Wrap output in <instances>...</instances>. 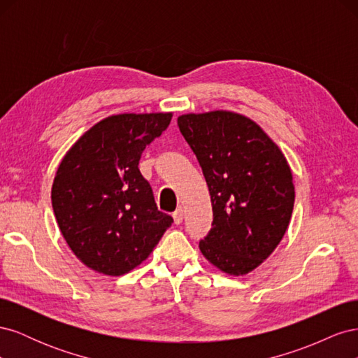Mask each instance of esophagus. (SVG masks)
I'll return each mask as SVG.
<instances>
[{"label": "esophagus", "mask_w": 358, "mask_h": 358, "mask_svg": "<svg viewBox=\"0 0 358 358\" xmlns=\"http://www.w3.org/2000/svg\"><path fill=\"white\" fill-rule=\"evenodd\" d=\"M173 220H175V224H180L183 221V209L179 208L173 213Z\"/></svg>", "instance_id": "1"}]
</instances>
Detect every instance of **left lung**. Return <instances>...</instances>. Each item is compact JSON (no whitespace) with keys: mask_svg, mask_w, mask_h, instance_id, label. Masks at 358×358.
Instances as JSON below:
<instances>
[{"mask_svg":"<svg viewBox=\"0 0 358 358\" xmlns=\"http://www.w3.org/2000/svg\"><path fill=\"white\" fill-rule=\"evenodd\" d=\"M178 125L212 200L213 229L200 251L227 275L251 273L275 251L291 221L296 191L288 161L264 129L241 113H185Z\"/></svg>","mask_w":358,"mask_h":358,"instance_id":"8db88e82","label":"left lung"}]
</instances>
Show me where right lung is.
Wrapping results in <instances>:
<instances>
[{
    "label": "right lung",
    "mask_w": 358,
    "mask_h": 358,
    "mask_svg": "<svg viewBox=\"0 0 358 358\" xmlns=\"http://www.w3.org/2000/svg\"><path fill=\"white\" fill-rule=\"evenodd\" d=\"M171 112L101 119L62 157L52 185L61 234L96 273L121 276L154 251L173 218L158 210L138 170L143 149L169 127Z\"/></svg>",
    "instance_id": "1"
}]
</instances>
